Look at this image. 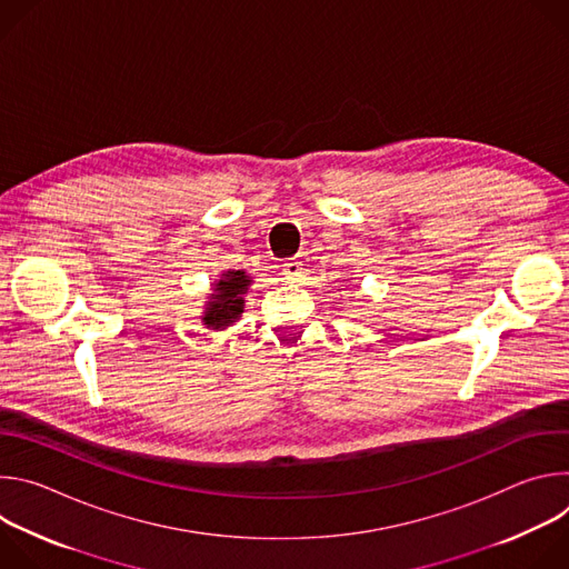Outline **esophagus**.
Here are the masks:
<instances>
[{"label":"esophagus","instance_id":"obj_1","mask_svg":"<svg viewBox=\"0 0 569 569\" xmlns=\"http://www.w3.org/2000/svg\"><path fill=\"white\" fill-rule=\"evenodd\" d=\"M281 270H283V272H281V274H283V279H286V281H290V283H297V281L301 279V261H297V259L286 261Z\"/></svg>","mask_w":569,"mask_h":569}]
</instances>
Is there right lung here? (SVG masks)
<instances>
[{
  "label": "right lung",
  "instance_id": "right-lung-1",
  "mask_svg": "<svg viewBox=\"0 0 569 569\" xmlns=\"http://www.w3.org/2000/svg\"><path fill=\"white\" fill-rule=\"evenodd\" d=\"M250 279L242 270L236 272H227L213 288L211 301L207 303V312H204V323L211 329H222L227 323H231L233 319H238V315L242 312V292H248Z\"/></svg>",
  "mask_w": 569,
  "mask_h": 569
}]
</instances>
